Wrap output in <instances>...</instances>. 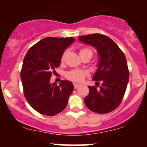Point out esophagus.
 <instances>
[{"mask_svg": "<svg viewBox=\"0 0 147 147\" xmlns=\"http://www.w3.org/2000/svg\"><path fill=\"white\" fill-rule=\"evenodd\" d=\"M80 86V85L78 84H74V87H75V88H79Z\"/></svg>", "mask_w": 147, "mask_h": 147, "instance_id": "obj_1", "label": "esophagus"}]
</instances>
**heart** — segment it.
<instances>
[{
	"label": "heart",
	"instance_id": "obj_1",
	"mask_svg": "<svg viewBox=\"0 0 147 147\" xmlns=\"http://www.w3.org/2000/svg\"><path fill=\"white\" fill-rule=\"evenodd\" d=\"M84 53H90L92 54V51L88 48H83L80 50L79 52V55H82V54ZM67 52H65L63 54L61 57V61H63L65 59V56H66ZM88 75V73L86 71H84L82 70H72L66 73V77L67 78L70 80L72 81V82H82L84 80V79Z\"/></svg>",
	"mask_w": 147,
	"mask_h": 147
}]
</instances>
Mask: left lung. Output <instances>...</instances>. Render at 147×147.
<instances>
[{
  "mask_svg": "<svg viewBox=\"0 0 147 147\" xmlns=\"http://www.w3.org/2000/svg\"><path fill=\"white\" fill-rule=\"evenodd\" d=\"M82 43L97 50L99 56L97 69L92 80L99 88L88 86L89 94L84 99L88 109L99 114L115 110L122 102L129 79V72L125 55L118 45L105 35L92 34L79 36Z\"/></svg>",
  "mask_w": 147,
  "mask_h": 147,
  "instance_id": "1",
  "label": "left lung"
}]
</instances>
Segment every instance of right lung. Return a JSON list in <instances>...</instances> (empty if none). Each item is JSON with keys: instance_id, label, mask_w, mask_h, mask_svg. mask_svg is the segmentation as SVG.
Here are the masks:
<instances>
[{"instance_id": "1", "label": "right lung", "mask_w": 147, "mask_h": 147, "mask_svg": "<svg viewBox=\"0 0 147 147\" xmlns=\"http://www.w3.org/2000/svg\"><path fill=\"white\" fill-rule=\"evenodd\" d=\"M75 39L72 37H46L28 50L21 72L25 99L37 112L53 116L66 107L74 90L71 82L50 83L52 71L59 67L64 51Z\"/></svg>"}]
</instances>
